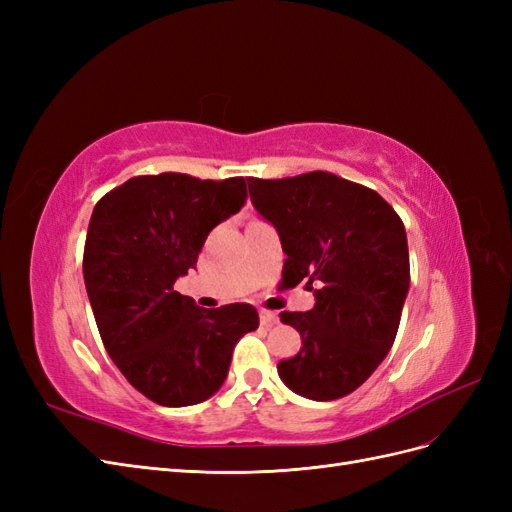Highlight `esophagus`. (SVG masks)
I'll return each instance as SVG.
<instances>
[{
	"label": "esophagus",
	"mask_w": 512,
	"mask_h": 512,
	"mask_svg": "<svg viewBox=\"0 0 512 512\" xmlns=\"http://www.w3.org/2000/svg\"><path fill=\"white\" fill-rule=\"evenodd\" d=\"M260 322L265 327H273V324L280 322V316H277V312H271V309H260Z\"/></svg>",
	"instance_id": "34e87169"
}]
</instances>
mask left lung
<instances>
[{
	"label": "left lung",
	"instance_id": "left-lung-1",
	"mask_svg": "<svg viewBox=\"0 0 512 512\" xmlns=\"http://www.w3.org/2000/svg\"><path fill=\"white\" fill-rule=\"evenodd\" d=\"M247 185L288 256L284 284L305 282L316 297L309 312L280 314L303 346L277 374L301 397H346L395 342L410 288L404 222L378 192L324 170Z\"/></svg>",
	"mask_w": 512,
	"mask_h": 512
}]
</instances>
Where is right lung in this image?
<instances>
[{
	"label": "right lung",
	"instance_id": "add662e5",
	"mask_svg": "<svg viewBox=\"0 0 512 512\" xmlns=\"http://www.w3.org/2000/svg\"><path fill=\"white\" fill-rule=\"evenodd\" d=\"M245 179L141 175L91 213L83 277L102 344L138 393L166 408L218 393L239 339L258 329L250 303L198 307L173 286L209 232L245 205Z\"/></svg>",
	"mask_w": 512,
	"mask_h": 512
}]
</instances>
